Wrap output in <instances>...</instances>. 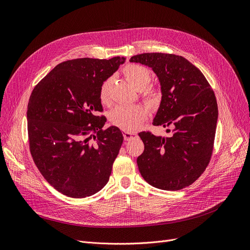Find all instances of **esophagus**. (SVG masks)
I'll list each match as a JSON object with an SVG mask.
<instances>
[{
    "mask_svg": "<svg viewBox=\"0 0 250 250\" xmlns=\"http://www.w3.org/2000/svg\"><path fill=\"white\" fill-rule=\"evenodd\" d=\"M137 137H138V135L135 134V133H128V132L124 133V138H125V141H130V140H133Z\"/></svg>",
    "mask_w": 250,
    "mask_h": 250,
    "instance_id": "34e87169",
    "label": "esophagus"
}]
</instances>
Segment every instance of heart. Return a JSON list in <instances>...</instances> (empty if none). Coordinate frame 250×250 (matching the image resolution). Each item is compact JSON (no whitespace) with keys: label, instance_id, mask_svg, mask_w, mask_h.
<instances>
[{"label":"heart","instance_id":"obj_1","mask_svg":"<svg viewBox=\"0 0 250 250\" xmlns=\"http://www.w3.org/2000/svg\"><path fill=\"white\" fill-rule=\"evenodd\" d=\"M124 74L128 82L137 90L142 91V98L152 107H156L161 102L162 92L158 88L149 87L152 81L151 71L141 64H128L124 69ZM113 78L109 77L101 84L100 99L102 103H110V88ZM148 109L144 105H118L114 107L110 114V123L127 132H135L146 121Z\"/></svg>","mask_w":250,"mask_h":250}]
</instances>
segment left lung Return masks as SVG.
<instances>
[{"label": "left lung", "instance_id": "obj_1", "mask_svg": "<svg viewBox=\"0 0 250 250\" xmlns=\"http://www.w3.org/2000/svg\"><path fill=\"white\" fill-rule=\"evenodd\" d=\"M152 68L159 78L162 99L153 121L168 137L139 134L145 150L137 159L150 186L179 190L198 179L211 160L218 120L214 91L203 73L181 56L162 52L130 58Z\"/></svg>", "mask_w": 250, "mask_h": 250}]
</instances>
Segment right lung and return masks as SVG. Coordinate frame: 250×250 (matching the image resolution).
<instances>
[{"label": "right lung", "mask_w": 250, "mask_h": 250, "mask_svg": "<svg viewBox=\"0 0 250 250\" xmlns=\"http://www.w3.org/2000/svg\"><path fill=\"white\" fill-rule=\"evenodd\" d=\"M125 58L76 59L59 63L33 89L27 107L29 149L49 185L70 198H86L108 182L124 142L106 117L101 84Z\"/></svg>", "instance_id": "add662e5"}]
</instances>
